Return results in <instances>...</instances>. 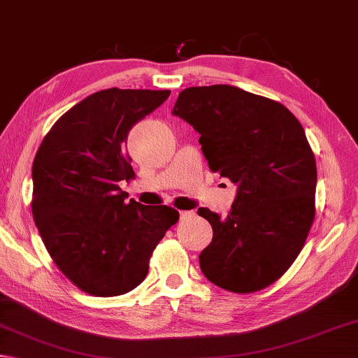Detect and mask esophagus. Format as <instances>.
I'll return each mask as SVG.
<instances>
[{
	"label": "esophagus",
	"instance_id": "1",
	"mask_svg": "<svg viewBox=\"0 0 358 358\" xmlns=\"http://www.w3.org/2000/svg\"><path fill=\"white\" fill-rule=\"evenodd\" d=\"M194 217V212L193 210H184L180 212V220H190Z\"/></svg>",
	"mask_w": 358,
	"mask_h": 358
}]
</instances>
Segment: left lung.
<instances>
[{
  "mask_svg": "<svg viewBox=\"0 0 358 358\" xmlns=\"http://www.w3.org/2000/svg\"><path fill=\"white\" fill-rule=\"evenodd\" d=\"M173 115L199 134L210 170L237 185L227 217L198 210L213 229L202 274L234 293L271 285L315 218L316 164L304 127L280 103L226 84L182 90Z\"/></svg>",
  "mask_w": 358,
  "mask_h": 358,
  "instance_id": "obj_1",
  "label": "left lung"
}]
</instances>
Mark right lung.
I'll return each mask as SVG.
<instances>
[{"label":"right lung","mask_w":358,"mask_h":358,"mask_svg":"<svg viewBox=\"0 0 358 358\" xmlns=\"http://www.w3.org/2000/svg\"><path fill=\"white\" fill-rule=\"evenodd\" d=\"M168 96L93 93L54 123L34 159V221L57 268L85 293L109 298L140 285L154 248L179 220L171 207L127 201L118 187L134 178L127 134Z\"/></svg>","instance_id":"add662e5"}]
</instances>
